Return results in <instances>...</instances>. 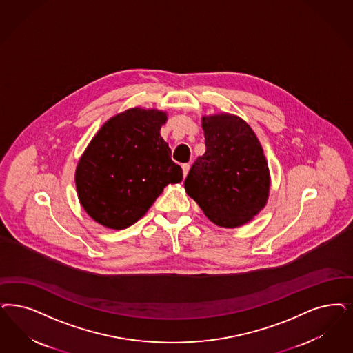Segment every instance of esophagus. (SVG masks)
<instances>
[{"mask_svg": "<svg viewBox=\"0 0 353 353\" xmlns=\"http://www.w3.org/2000/svg\"><path fill=\"white\" fill-rule=\"evenodd\" d=\"M189 170H190L189 164H183V177H186V174L189 173Z\"/></svg>", "mask_w": 353, "mask_h": 353, "instance_id": "1", "label": "esophagus"}]
</instances>
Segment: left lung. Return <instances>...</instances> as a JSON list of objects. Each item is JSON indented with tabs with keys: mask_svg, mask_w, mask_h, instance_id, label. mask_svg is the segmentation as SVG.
<instances>
[{
	"mask_svg": "<svg viewBox=\"0 0 353 353\" xmlns=\"http://www.w3.org/2000/svg\"><path fill=\"white\" fill-rule=\"evenodd\" d=\"M206 152L196 159L185 190L219 227L236 228L265 207L270 172L252 128L233 114L202 117Z\"/></svg>",
	"mask_w": 353,
	"mask_h": 353,
	"instance_id": "1",
	"label": "left lung"
}]
</instances>
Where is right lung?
I'll return each mask as SVG.
<instances>
[{"instance_id":"obj_1","label":"right lung","mask_w":353,"mask_h":353,"mask_svg":"<svg viewBox=\"0 0 353 353\" xmlns=\"http://www.w3.org/2000/svg\"><path fill=\"white\" fill-rule=\"evenodd\" d=\"M167 113L132 108L105 122L75 170L85 212L110 230L141 219L168 183H181L183 170L170 159L160 128Z\"/></svg>"}]
</instances>
